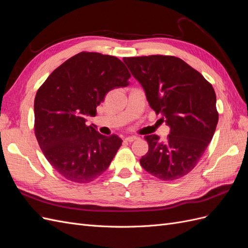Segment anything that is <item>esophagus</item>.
I'll use <instances>...</instances> for the list:
<instances>
[{"mask_svg": "<svg viewBox=\"0 0 248 248\" xmlns=\"http://www.w3.org/2000/svg\"><path fill=\"white\" fill-rule=\"evenodd\" d=\"M138 139H139V138H137V137H128V138L125 139V140L128 141V142H131V141H134V140H138Z\"/></svg>", "mask_w": 248, "mask_h": 248, "instance_id": "1", "label": "esophagus"}]
</instances>
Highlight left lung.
Masks as SVG:
<instances>
[{
    "instance_id": "obj_1",
    "label": "left lung",
    "mask_w": 248,
    "mask_h": 248,
    "mask_svg": "<svg viewBox=\"0 0 248 248\" xmlns=\"http://www.w3.org/2000/svg\"><path fill=\"white\" fill-rule=\"evenodd\" d=\"M123 61L144 88L150 107L170 127L166 141L156 134L145 137L149 151L140 159V166L163 181L187 175L205 153L218 122L212 85L174 56L129 57Z\"/></svg>"
}]
</instances>
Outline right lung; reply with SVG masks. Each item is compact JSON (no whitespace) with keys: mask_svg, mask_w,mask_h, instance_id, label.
Listing matches in <instances>:
<instances>
[{"mask_svg":"<svg viewBox=\"0 0 248 248\" xmlns=\"http://www.w3.org/2000/svg\"><path fill=\"white\" fill-rule=\"evenodd\" d=\"M130 73L117 57L81 51L52 71L34 101V129L42 153L65 179L89 183L108 170L122 140L86 125V116L111 89L128 85Z\"/></svg>","mask_w":248,"mask_h":248,"instance_id":"obj_1","label":"right lung"}]
</instances>
